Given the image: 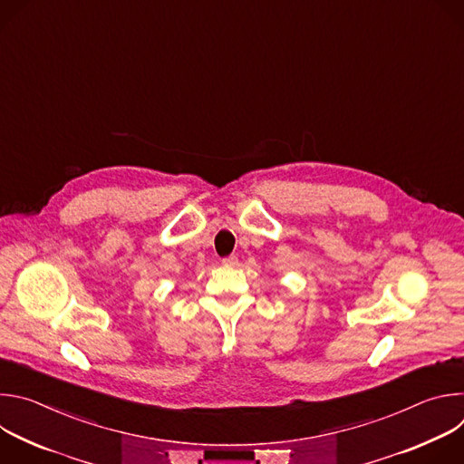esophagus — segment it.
Wrapping results in <instances>:
<instances>
[{"label": "esophagus", "instance_id": "obj_1", "mask_svg": "<svg viewBox=\"0 0 464 464\" xmlns=\"http://www.w3.org/2000/svg\"><path fill=\"white\" fill-rule=\"evenodd\" d=\"M222 262L226 264V266H235V264L238 262V258H237L235 255H229V256H226Z\"/></svg>", "mask_w": 464, "mask_h": 464}]
</instances>
